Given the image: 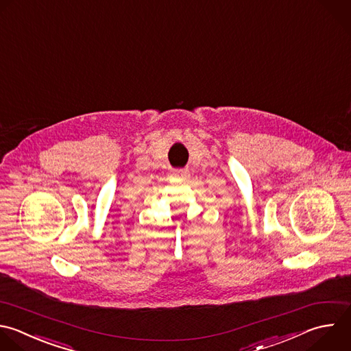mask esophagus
<instances>
[{"label":"esophagus","mask_w":351,"mask_h":351,"mask_svg":"<svg viewBox=\"0 0 351 351\" xmlns=\"http://www.w3.org/2000/svg\"><path fill=\"white\" fill-rule=\"evenodd\" d=\"M171 176L180 177V178H186V177H189V170L188 169H176V170H171Z\"/></svg>","instance_id":"34e87169"}]
</instances>
